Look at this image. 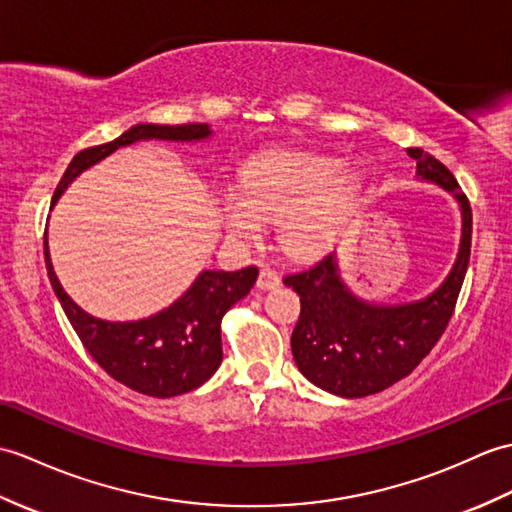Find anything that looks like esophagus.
Masks as SVG:
<instances>
[{
	"instance_id": "34e87169",
	"label": "esophagus",
	"mask_w": 512,
	"mask_h": 512,
	"mask_svg": "<svg viewBox=\"0 0 512 512\" xmlns=\"http://www.w3.org/2000/svg\"><path fill=\"white\" fill-rule=\"evenodd\" d=\"M279 283H281V277H279V272H277V270H272V268H268V266H264V268L259 270L257 285H259L261 290L279 288Z\"/></svg>"
}]
</instances>
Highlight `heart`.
<instances>
[{"label": "heart", "instance_id": "obj_1", "mask_svg": "<svg viewBox=\"0 0 512 512\" xmlns=\"http://www.w3.org/2000/svg\"><path fill=\"white\" fill-rule=\"evenodd\" d=\"M240 192L220 200V218L235 240L253 242L264 222L279 220V242L294 257H314L334 242L358 183L336 159L272 154L246 165Z\"/></svg>", "mask_w": 512, "mask_h": 512}]
</instances>
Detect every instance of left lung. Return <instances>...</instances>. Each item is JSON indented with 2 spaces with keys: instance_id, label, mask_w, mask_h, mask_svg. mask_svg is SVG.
Masks as SVG:
<instances>
[{
  "instance_id": "left-lung-1",
  "label": "left lung",
  "mask_w": 512,
  "mask_h": 512,
  "mask_svg": "<svg viewBox=\"0 0 512 512\" xmlns=\"http://www.w3.org/2000/svg\"><path fill=\"white\" fill-rule=\"evenodd\" d=\"M417 174L445 187L462 209L460 253L449 277L423 301L382 307L344 288L336 255L283 277L301 296V316L292 331V355L312 384L338 397H366L410 375L441 340L456 310L471 255V205L445 165L423 148H408Z\"/></svg>"
}]
</instances>
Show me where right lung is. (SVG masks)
Returning a JSON list of instances; mask_svg holds the SVG:
<instances>
[{
	"label": "right lung",
	"instance_id": "add662e5",
	"mask_svg": "<svg viewBox=\"0 0 512 512\" xmlns=\"http://www.w3.org/2000/svg\"><path fill=\"white\" fill-rule=\"evenodd\" d=\"M209 135L207 124H137L109 144L80 150L67 165L61 183L56 185L52 205L80 172L109 157L117 148L141 139L194 141ZM43 253L47 277L82 347L117 382L141 395L159 399L185 395L218 371L222 362V316L251 292L259 275L257 266H246L235 272L205 270L168 310L135 323H109L82 312L69 299L54 275L47 237L43 240Z\"/></svg>",
	"mask_w": 512,
	"mask_h": 512
}]
</instances>
